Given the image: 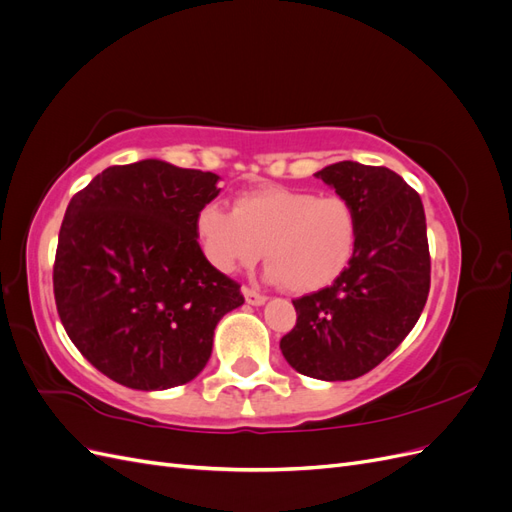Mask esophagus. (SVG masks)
I'll return each mask as SVG.
<instances>
[{
  "label": "esophagus",
  "mask_w": 512,
  "mask_h": 512,
  "mask_svg": "<svg viewBox=\"0 0 512 512\" xmlns=\"http://www.w3.org/2000/svg\"><path fill=\"white\" fill-rule=\"evenodd\" d=\"M243 297H245V301L250 303V305H265L267 303V297L265 294H260V292H256V290H252V288H243Z\"/></svg>",
  "instance_id": "1"
}]
</instances>
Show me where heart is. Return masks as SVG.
<instances>
[{"label": "heart", "instance_id": "heart-1", "mask_svg": "<svg viewBox=\"0 0 512 512\" xmlns=\"http://www.w3.org/2000/svg\"><path fill=\"white\" fill-rule=\"evenodd\" d=\"M194 232L215 271L252 267L265 250L269 280L307 294L344 275L359 243V220L342 196L273 185L239 196L232 211L215 203L200 207Z\"/></svg>", "mask_w": 512, "mask_h": 512}]
</instances>
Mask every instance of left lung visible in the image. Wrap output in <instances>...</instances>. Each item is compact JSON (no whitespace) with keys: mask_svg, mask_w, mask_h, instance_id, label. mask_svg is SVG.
<instances>
[{"mask_svg":"<svg viewBox=\"0 0 512 512\" xmlns=\"http://www.w3.org/2000/svg\"><path fill=\"white\" fill-rule=\"evenodd\" d=\"M316 177L352 205L359 243L339 280L292 301L297 324L280 348L303 376L354 380L380 365L421 318L431 280L425 209L391 168L346 160Z\"/></svg>","mask_w":512,"mask_h":512,"instance_id":"8db88e82","label":"left lung"}]
</instances>
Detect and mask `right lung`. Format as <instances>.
Listing matches in <instances>:
<instances>
[{
    "label": "right lung",
    "instance_id": "1",
    "mask_svg": "<svg viewBox=\"0 0 512 512\" xmlns=\"http://www.w3.org/2000/svg\"><path fill=\"white\" fill-rule=\"evenodd\" d=\"M218 181L162 160L108 166L66 209L53 267L57 314L85 359L128 389L194 380L218 322L243 305L241 286L207 265L194 232Z\"/></svg>",
    "mask_w": 512,
    "mask_h": 512
}]
</instances>
